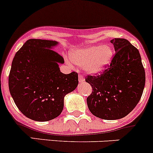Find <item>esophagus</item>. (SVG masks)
<instances>
[{
    "mask_svg": "<svg viewBox=\"0 0 153 153\" xmlns=\"http://www.w3.org/2000/svg\"><path fill=\"white\" fill-rule=\"evenodd\" d=\"M78 79H79V82H84V80H85V79H84L83 76H82V75H80V74H79V76H78Z\"/></svg>",
    "mask_w": 153,
    "mask_h": 153,
    "instance_id": "1",
    "label": "esophagus"
}]
</instances>
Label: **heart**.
I'll list each match as a JSON object with an SVG mask.
<instances>
[{
	"mask_svg": "<svg viewBox=\"0 0 153 153\" xmlns=\"http://www.w3.org/2000/svg\"><path fill=\"white\" fill-rule=\"evenodd\" d=\"M113 56L112 48L105 45H96L80 48L72 51L71 59L74 64L85 67L87 72L99 74L106 69Z\"/></svg>",
	"mask_w": 153,
	"mask_h": 153,
	"instance_id": "heart-1",
	"label": "heart"
}]
</instances>
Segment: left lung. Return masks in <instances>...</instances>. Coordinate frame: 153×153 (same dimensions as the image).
I'll return each mask as SVG.
<instances>
[{
  "label": "left lung",
  "mask_w": 153,
  "mask_h": 153,
  "mask_svg": "<svg viewBox=\"0 0 153 153\" xmlns=\"http://www.w3.org/2000/svg\"><path fill=\"white\" fill-rule=\"evenodd\" d=\"M116 54L108 68L98 76H87L92 88L87 104L94 116L106 120L119 119L134 110L145 86V70L140 52L128 40H110Z\"/></svg>",
  "instance_id": "left-lung-1"
}]
</instances>
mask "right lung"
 <instances>
[{"mask_svg":"<svg viewBox=\"0 0 153 153\" xmlns=\"http://www.w3.org/2000/svg\"><path fill=\"white\" fill-rule=\"evenodd\" d=\"M57 41L30 39L16 53L10 75L9 89L19 110L29 119L46 122L58 117L64 98L78 85V74H65L59 64L63 57L54 51Z\"/></svg>","mask_w":153,"mask_h":153,"instance_id":"right-lung-1","label":"right lung"}]
</instances>
